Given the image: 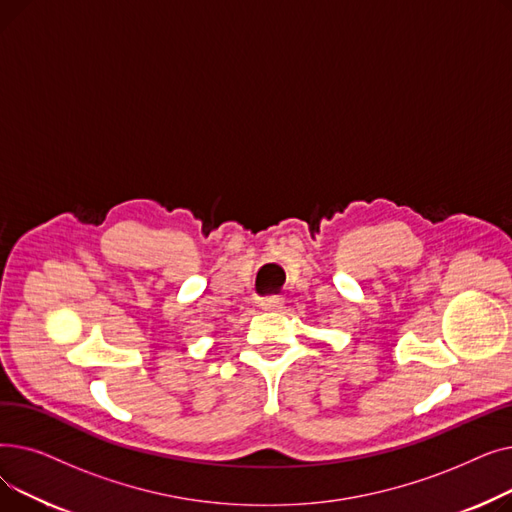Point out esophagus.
<instances>
[{
    "label": "esophagus",
    "instance_id": "esophagus-1",
    "mask_svg": "<svg viewBox=\"0 0 512 512\" xmlns=\"http://www.w3.org/2000/svg\"><path fill=\"white\" fill-rule=\"evenodd\" d=\"M282 303H284V299L280 297V294H270V297L259 299V307L265 311H276L282 307Z\"/></svg>",
    "mask_w": 512,
    "mask_h": 512
}]
</instances>
